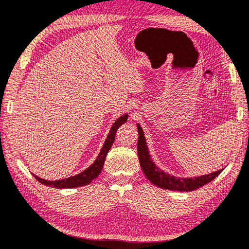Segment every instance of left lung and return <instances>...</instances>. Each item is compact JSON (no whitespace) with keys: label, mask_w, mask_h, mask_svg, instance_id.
Returning <instances> with one entry per match:
<instances>
[{"label":"left lung","mask_w":249,"mask_h":249,"mask_svg":"<svg viewBox=\"0 0 249 249\" xmlns=\"http://www.w3.org/2000/svg\"><path fill=\"white\" fill-rule=\"evenodd\" d=\"M137 128L139 134L137 150L140 167L143 170L145 177L157 187L166 190H173V191H194V190L203 187L204 184L211 182L212 180L215 179L222 172V169H220L215 173L193 178L176 177L167 173H164L162 169H160L154 164L152 159H151L148 145L147 142H145L143 130L139 124H137Z\"/></svg>","instance_id":"left-lung-1"}]
</instances>
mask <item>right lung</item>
I'll list each match as a JSON object with an SVG mask.
<instances>
[{
  "label": "right lung",
  "instance_id": "obj_1",
  "mask_svg": "<svg viewBox=\"0 0 249 249\" xmlns=\"http://www.w3.org/2000/svg\"><path fill=\"white\" fill-rule=\"evenodd\" d=\"M127 119H128V114L125 113L124 115L120 116V118L114 122V124L112 125V127L110 129V133L108 135V137H107V139L105 141L104 147L101 148L100 152L98 154V157H97L96 160L90 165L89 168L83 170L82 173L75 175V176H71L69 178H66V179L55 180V181H52V180L42 179L40 177L36 176V175H33L34 178H36L38 182L45 184V186L53 187V188H56V189L77 188V187H83V186H86V184L90 183L92 180L99 176V174L101 173V169H102V167H104L107 154H108L110 148L112 147V144H113V142H114L116 130H118V128L120 127L122 124H124L125 122L127 121Z\"/></svg>",
  "mask_w": 249,
  "mask_h": 249
}]
</instances>
